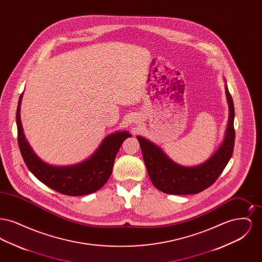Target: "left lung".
<instances>
[{
	"instance_id": "left-lung-1",
	"label": "left lung",
	"mask_w": 262,
	"mask_h": 262,
	"mask_svg": "<svg viewBox=\"0 0 262 262\" xmlns=\"http://www.w3.org/2000/svg\"><path fill=\"white\" fill-rule=\"evenodd\" d=\"M229 122L224 141L207 161L195 167H183L169 159L162 150L147 139L137 137L147 173L154 187L168 194H195L212 186L232 157L235 145V109L226 86Z\"/></svg>"
}]
</instances>
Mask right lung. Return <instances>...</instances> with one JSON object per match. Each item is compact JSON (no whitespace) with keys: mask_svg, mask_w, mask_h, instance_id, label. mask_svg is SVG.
<instances>
[{"mask_svg":"<svg viewBox=\"0 0 262 262\" xmlns=\"http://www.w3.org/2000/svg\"><path fill=\"white\" fill-rule=\"evenodd\" d=\"M21 97L23 93L16 110L17 141L29 171L44 185L66 195L89 194L103 187L112 174L114 161L122 143L132 136L126 132L112 134L105 137L99 148L88 160L68 167L51 166L41 161L25 140L19 115Z\"/></svg>","mask_w":262,"mask_h":262,"instance_id":"add662e5","label":"right lung"}]
</instances>
